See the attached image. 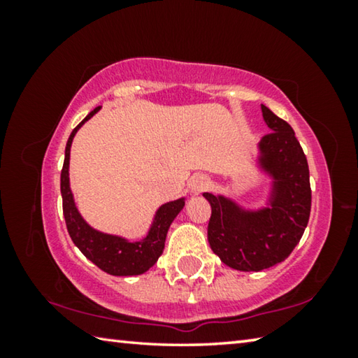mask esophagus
Segmentation results:
<instances>
[{
    "label": "esophagus",
    "instance_id": "obj_1",
    "mask_svg": "<svg viewBox=\"0 0 358 358\" xmlns=\"http://www.w3.org/2000/svg\"><path fill=\"white\" fill-rule=\"evenodd\" d=\"M210 186H211V180L202 173L192 175L189 181H187V187H189V191L192 194H201L203 191H207Z\"/></svg>",
    "mask_w": 358,
    "mask_h": 358
}]
</instances>
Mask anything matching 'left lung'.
<instances>
[{
    "label": "left lung",
    "instance_id": "8db88e82",
    "mask_svg": "<svg viewBox=\"0 0 358 358\" xmlns=\"http://www.w3.org/2000/svg\"><path fill=\"white\" fill-rule=\"evenodd\" d=\"M260 108L271 131L257 143L256 166L270 178L264 207L248 208L224 194L203 192L211 205L210 248L240 271H262L287 259L311 211L310 169L295 132L268 107Z\"/></svg>",
    "mask_w": 358,
    "mask_h": 358
}]
</instances>
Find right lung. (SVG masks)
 Returning a JSON list of instances; mask_svg holds the SVG:
<instances>
[{
    "instance_id": "add662e5",
    "label": "right lung",
    "mask_w": 358,
    "mask_h": 358,
    "mask_svg": "<svg viewBox=\"0 0 358 358\" xmlns=\"http://www.w3.org/2000/svg\"><path fill=\"white\" fill-rule=\"evenodd\" d=\"M101 110L96 107L87 117L78 123L77 128L71 132L64 150V164L62 171V197H63V213L74 245L82 251L88 260L99 266L102 271L113 276H136L148 271L164 251V243L167 230L171 227L175 217L185 207V197L177 201L162 203L156 210L148 229V234L142 240L131 241L121 235L106 234L94 229L83 220L78 211L74 194L71 191L69 181V159H71V145L77 131L87 123V121Z\"/></svg>"
}]
</instances>
